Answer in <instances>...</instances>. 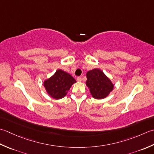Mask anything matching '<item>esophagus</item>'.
Wrapping results in <instances>:
<instances>
[{
    "label": "esophagus",
    "mask_w": 154,
    "mask_h": 154,
    "mask_svg": "<svg viewBox=\"0 0 154 154\" xmlns=\"http://www.w3.org/2000/svg\"><path fill=\"white\" fill-rule=\"evenodd\" d=\"M76 80H77V81H78V82H81V81H82V77H80V76L77 77Z\"/></svg>",
    "instance_id": "34e87169"
}]
</instances>
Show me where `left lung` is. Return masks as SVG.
<instances>
[{
  "instance_id": "left-lung-1",
  "label": "left lung",
  "mask_w": 154,
  "mask_h": 154,
  "mask_svg": "<svg viewBox=\"0 0 154 154\" xmlns=\"http://www.w3.org/2000/svg\"><path fill=\"white\" fill-rule=\"evenodd\" d=\"M86 85L91 94L96 99L106 98L114 88L111 80L99 69H94L86 74Z\"/></svg>"
}]
</instances>
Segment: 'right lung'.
Segmentation results:
<instances>
[{"label": "right lung", "mask_w": 154, "mask_h": 154, "mask_svg": "<svg viewBox=\"0 0 154 154\" xmlns=\"http://www.w3.org/2000/svg\"><path fill=\"white\" fill-rule=\"evenodd\" d=\"M76 80L68 73L58 70L49 79L45 81L44 86L48 94L54 99H60L66 95L68 91Z\"/></svg>", "instance_id": "add662e5"}]
</instances>
